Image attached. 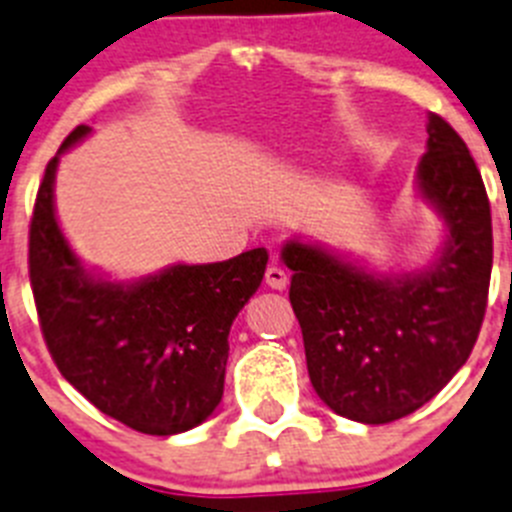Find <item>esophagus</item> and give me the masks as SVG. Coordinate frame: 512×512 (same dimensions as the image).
<instances>
[{"label": "esophagus", "instance_id": "1", "mask_svg": "<svg viewBox=\"0 0 512 512\" xmlns=\"http://www.w3.org/2000/svg\"><path fill=\"white\" fill-rule=\"evenodd\" d=\"M265 283H268L270 288H275V291H283V288L288 286L286 270L278 268V265H268V268H265Z\"/></svg>", "mask_w": 512, "mask_h": 512}]
</instances>
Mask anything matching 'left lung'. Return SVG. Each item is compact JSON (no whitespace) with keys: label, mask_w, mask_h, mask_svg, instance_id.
I'll use <instances>...</instances> for the list:
<instances>
[{"label":"left lung","mask_w":512,"mask_h":512,"mask_svg":"<svg viewBox=\"0 0 512 512\" xmlns=\"http://www.w3.org/2000/svg\"><path fill=\"white\" fill-rule=\"evenodd\" d=\"M417 180L448 224L428 273L373 278L309 244L283 247L311 386L337 415L366 425L430 402L466 363L487 311L490 198L464 139L438 113H428Z\"/></svg>","instance_id":"obj_1"}]
</instances>
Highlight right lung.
I'll return each instance as SVG.
<instances>
[{
	"mask_svg": "<svg viewBox=\"0 0 512 512\" xmlns=\"http://www.w3.org/2000/svg\"><path fill=\"white\" fill-rule=\"evenodd\" d=\"M90 133L77 126L61 151ZM53 157L35 195L28 273L43 340L66 381L102 415L146 435L201 425L224 394L229 330L260 286L268 252L175 265L136 286L95 281L53 213Z\"/></svg>",
	"mask_w": 512,
	"mask_h": 512,
	"instance_id": "obj_1",
	"label": "right lung"
}]
</instances>
